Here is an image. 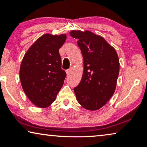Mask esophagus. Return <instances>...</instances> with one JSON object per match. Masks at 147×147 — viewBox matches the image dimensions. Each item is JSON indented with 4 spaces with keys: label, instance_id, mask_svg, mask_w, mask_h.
Returning a JSON list of instances; mask_svg holds the SVG:
<instances>
[{
    "label": "esophagus",
    "instance_id": "obj_1",
    "mask_svg": "<svg viewBox=\"0 0 147 147\" xmlns=\"http://www.w3.org/2000/svg\"><path fill=\"white\" fill-rule=\"evenodd\" d=\"M71 69H68L66 70V74H67V76L69 75V74H70V72H71Z\"/></svg>",
    "mask_w": 147,
    "mask_h": 147
}]
</instances>
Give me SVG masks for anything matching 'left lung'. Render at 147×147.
<instances>
[{"instance_id": "8db88e82", "label": "left lung", "mask_w": 147, "mask_h": 147, "mask_svg": "<svg viewBox=\"0 0 147 147\" xmlns=\"http://www.w3.org/2000/svg\"><path fill=\"white\" fill-rule=\"evenodd\" d=\"M70 35L78 39L84 58V74L74 88L78 102L90 110L100 109L115 91L119 74L117 53L101 36L86 31H72Z\"/></svg>"}]
</instances>
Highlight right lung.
<instances>
[{
	"label": "right lung",
	"instance_id": "1",
	"mask_svg": "<svg viewBox=\"0 0 147 147\" xmlns=\"http://www.w3.org/2000/svg\"><path fill=\"white\" fill-rule=\"evenodd\" d=\"M65 34H45L26 52L20 67L22 88L32 103L39 108L49 106L63 86L66 73L61 69L59 49Z\"/></svg>",
	"mask_w": 147,
	"mask_h": 147
}]
</instances>
